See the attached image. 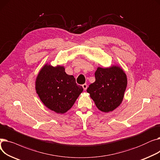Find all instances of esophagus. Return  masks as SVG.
<instances>
[{"label":"esophagus","instance_id":"obj_1","mask_svg":"<svg viewBox=\"0 0 160 160\" xmlns=\"http://www.w3.org/2000/svg\"><path fill=\"white\" fill-rule=\"evenodd\" d=\"M82 88H83V90L86 91L87 89V88H88V85L86 84V83H84V84L82 85Z\"/></svg>","mask_w":160,"mask_h":160}]
</instances>
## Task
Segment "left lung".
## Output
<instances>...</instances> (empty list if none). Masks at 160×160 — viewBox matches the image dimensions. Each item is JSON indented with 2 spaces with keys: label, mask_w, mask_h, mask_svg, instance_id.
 Returning <instances> with one entry per match:
<instances>
[{
  "label": "left lung",
  "mask_w": 160,
  "mask_h": 160,
  "mask_svg": "<svg viewBox=\"0 0 160 160\" xmlns=\"http://www.w3.org/2000/svg\"><path fill=\"white\" fill-rule=\"evenodd\" d=\"M95 82L89 85L87 92L101 112H112L122 102L127 86V78L120 67H98Z\"/></svg>",
  "instance_id": "8db88e82"
}]
</instances>
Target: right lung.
Returning a JSON list of instances; mask_svg holds the SVG:
<instances>
[{
	"label": "right lung",
	"mask_w": 160,
	"mask_h": 160,
	"mask_svg": "<svg viewBox=\"0 0 160 160\" xmlns=\"http://www.w3.org/2000/svg\"><path fill=\"white\" fill-rule=\"evenodd\" d=\"M36 90L44 105L57 113L68 111L83 91L72 75L65 72L63 66L45 64L36 80Z\"/></svg>",
	"instance_id": "add662e5"
}]
</instances>
